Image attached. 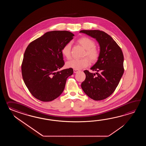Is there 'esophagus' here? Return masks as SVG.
Masks as SVG:
<instances>
[{
	"label": "esophagus",
	"mask_w": 146,
	"mask_h": 146,
	"mask_svg": "<svg viewBox=\"0 0 146 146\" xmlns=\"http://www.w3.org/2000/svg\"><path fill=\"white\" fill-rule=\"evenodd\" d=\"M79 71H80V70H78V69H74V73H77V72H78Z\"/></svg>",
	"instance_id": "34e87169"
}]
</instances>
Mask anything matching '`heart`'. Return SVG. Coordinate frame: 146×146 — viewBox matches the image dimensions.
<instances>
[{
    "label": "heart",
    "instance_id": "obj_1",
    "mask_svg": "<svg viewBox=\"0 0 146 146\" xmlns=\"http://www.w3.org/2000/svg\"><path fill=\"white\" fill-rule=\"evenodd\" d=\"M78 42L86 50L84 56H87L90 59L91 62H96L99 59L100 53L99 50L96 46L95 42L89 37L84 36L78 40ZM71 46L70 42H67L62 47V53L67 59H70L71 57ZM90 61L87 57L80 59H72L67 62L66 65L69 68L80 69L86 67L89 65Z\"/></svg>",
    "mask_w": 146,
    "mask_h": 146
}]
</instances>
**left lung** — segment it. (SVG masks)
Listing matches in <instances>:
<instances>
[{
    "label": "left lung",
    "instance_id": "left-lung-1",
    "mask_svg": "<svg viewBox=\"0 0 146 146\" xmlns=\"http://www.w3.org/2000/svg\"><path fill=\"white\" fill-rule=\"evenodd\" d=\"M80 32L95 38L100 46L99 58L91 68L97 72L84 70L86 77L81 88L92 99H106L114 92L124 73L123 52L113 38L103 31L81 30Z\"/></svg>",
    "mask_w": 146,
    "mask_h": 146
}]
</instances>
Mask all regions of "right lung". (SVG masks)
<instances>
[{
    "mask_svg": "<svg viewBox=\"0 0 146 146\" xmlns=\"http://www.w3.org/2000/svg\"><path fill=\"white\" fill-rule=\"evenodd\" d=\"M74 36L69 31H50L27 47L21 65L22 78L36 99L49 102L62 93L67 78L73 74V69L58 70L65 65L62 49Z\"/></svg>",
    "mask_w": 146,
    "mask_h": 146,
    "instance_id": "1",
    "label": "right lung"
}]
</instances>
